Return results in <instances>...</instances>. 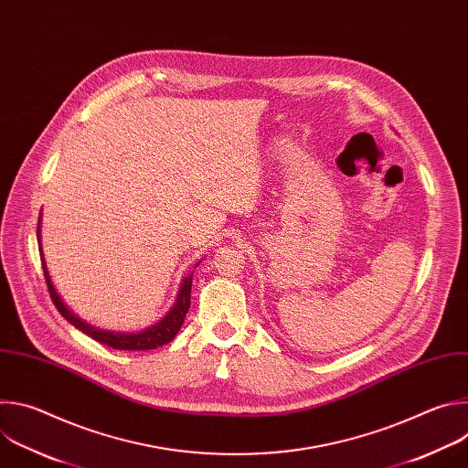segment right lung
Here are the masks:
<instances>
[{"mask_svg": "<svg viewBox=\"0 0 468 468\" xmlns=\"http://www.w3.org/2000/svg\"><path fill=\"white\" fill-rule=\"evenodd\" d=\"M37 239L40 242V218H38V228H37ZM40 248V261H42V269H44V276H46V283H48V291H49V296H51V302L55 303L57 311L69 320L72 325H76L80 331H83L85 335L92 337L94 341L101 343V345H107L114 350H154V348H159L163 345H168L176 335L179 327L183 325V320L186 316V311L190 307V287H192V274L183 278L181 282V287H179V292H177V298H176V303L172 305V309L168 311V314H165L163 320H159L157 324L146 327L144 331H139V333H114V331H103V329H98V327H92L90 324L83 322L81 318H78L69 307H66L62 303V300L58 298L51 280H49V274H48V269H46V262H44V255H42V246ZM197 266V264H196Z\"/></svg>", "mask_w": 468, "mask_h": 468, "instance_id": "obj_1", "label": "right lung"}]
</instances>
